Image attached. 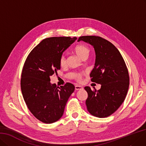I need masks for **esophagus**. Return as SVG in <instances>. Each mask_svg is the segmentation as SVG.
Returning a JSON list of instances; mask_svg holds the SVG:
<instances>
[{
    "instance_id": "34e87169",
    "label": "esophagus",
    "mask_w": 146,
    "mask_h": 146,
    "mask_svg": "<svg viewBox=\"0 0 146 146\" xmlns=\"http://www.w3.org/2000/svg\"><path fill=\"white\" fill-rule=\"evenodd\" d=\"M83 87H81L80 86H75V89L76 90H81L83 89Z\"/></svg>"
}]
</instances>
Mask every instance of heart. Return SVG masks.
Returning <instances> with one entry per match:
<instances>
[{
	"instance_id": "1",
	"label": "heart",
	"mask_w": 146,
	"mask_h": 146,
	"mask_svg": "<svg viewBox=\"0 0 146 146\" xmlns=\"http://www.w3.org/2000/svg\"><path fill=\"white\" fill-rule=\"evenodd\" d=\"M74 51L77 55L81 59H87L90 53V48L88 46L83 45V44H79L75 46L74 48ZM59 64L61 67L65 66L66 65V58L64 54H62L59 59ZM75 80L80 82L82 80V74H76L74 75Z\"/></svg>"
}]
</instances>
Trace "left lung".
<instances>
[{
	"instance_id": "8db88e82",
	"label": "left lung",
	"mask_w": 146,
	"mask_h": 146,
	"mask_svg": "<svg viewBox=\"0 0 146 146\" xmlns=\"http://www.w3.org/2000/svg\"><path fill=\"white\" fill-rule=\"evenodd\" d=\"M80 40L90 44L95 49L96 61L90 77L92 82L101 84L98 90L84 87L88 94L87 110L97 117H108L120 107L127 95L129 76L126 63L117 48L106 39L83 36Z\"/></svg>"
}]
</instances>
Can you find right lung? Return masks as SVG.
I'll use <instances>...</instances> for the list:
<instances>
[{
    "instance_id": "obj_1",
    "label": "right lung",
    "mask_w": 146,
    "mask_h": 146,
    "mask_svg": "<svg viewBox=\"0 0 146 146\" xmlns=\"http://www.w3.org/2000/svg\"><path fill=\"white\" fill-rule=\"evenodd\" d=\"M76 37H51L43 39L29 54L21 77V89L31 113L44 123L59 120L75 86L66 83L60 87L50 83V77L60 69V57Z\"/></svg>"
}]
</instances>
